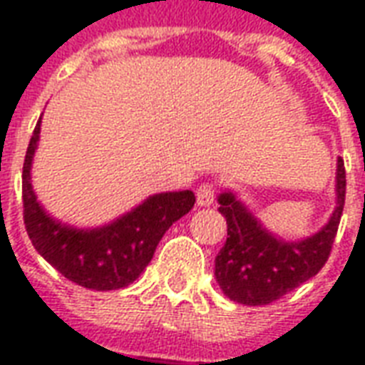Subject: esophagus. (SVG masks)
<instances>
[{
  "mask_svg": "<svg viewBox=\"0 0 365 365\" xmlns=\"http://www.w3.org/2000/svg\"><path fill=\"white\" fill-rule=\"evenodd\" d=\"M216 195H217L216 183H212V182L200 183L199 187H197V205H200V206L214 205Z\"/></svg>",
  "mask_w": 365,
  "mask_h": 365,
  "instance_id": "obj_1",
  "label": "esophagus"
}]
</instances>
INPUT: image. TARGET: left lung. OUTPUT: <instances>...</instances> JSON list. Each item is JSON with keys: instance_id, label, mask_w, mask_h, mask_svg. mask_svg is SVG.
<instances>
[{"instance_id": "1", "label": "left lung", "mask_w": 365, "mask_h": 365, "mask_svg": "<svg viewBox=\"0 0 365 365\" xmlns=\"http://www.w3.org/2000/svg\"><path fill=\"white\" fill-rule=\"evenodd\" d=\"M345 163L337 160V208L328 225L301 242H284L261 227L231 193L220 195L227 240L216 257V280L229 299L269 305L317 274L328 261L345 206Z\"/></svg>"}]
</instances>
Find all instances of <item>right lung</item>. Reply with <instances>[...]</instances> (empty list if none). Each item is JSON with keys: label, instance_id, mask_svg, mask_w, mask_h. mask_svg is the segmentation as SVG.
Wrapping results in <instances>:
<instances>
[{"label": "right lung", "instance_id": "obj_1", "mask_svg": "<svg viewBox=\"0 0 365 365\" xmlns=\"http://www.w3.org/2000/svg\"><path fill=\"white\" fill-rule=\"evenodd\" d=\"M39 123L28 143L22 168V208L26 233L34 248L71 282L91 289H119L134 282L172 223L195 205L193 191L160 193L108 227L79 231L54 222L31 191L30 166L39 140Z\"/></svg>", "mask_w": 365, "mask_h": 365}]
</instances>
